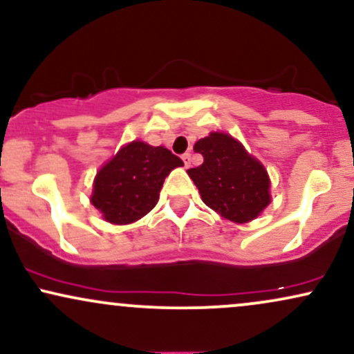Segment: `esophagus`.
Wrapping results in <instances>:
<instances>
[{
    "mask_svg": "<svg viewBox=\"0 0 354 354\" xmlns=\"http://www.w3.org/2000/svg\"><path fill=\"white\" fill-rule=\"evenodd\" d=\"M181 160H183V163H185V166L186 168H189V165H191V154L189 153H185L181 156Z\"/></svg>",
    "mask_w": 354,
    "mask_h": 354,
    "instance_id": "obj_1",
    "label": "esophagus"
}]
</instances>
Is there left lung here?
<instances>
[{
  "label": "left lung",
  "mask_w": 354,
  "mask_h": 354,
  "mask_svg": "<svg viewBox=\"0 0 354 354\" xmlns=\"http://www.w3.org/2000/svg\"><path fill=\"white\" fill-rule=\"evenodd\" d=\"M203 165L188 169L203 201L223 218L251 221L270 205V178L265 166L225 133H211L194 145Z\"/></svg>",
  "instance_id": "8db88e82"
}]
</instances>
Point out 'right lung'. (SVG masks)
I'll use <instances>...</instances> for the list:
<instances>
[{
  "label": "right lung",
  "mask_w": 354,
  "mask_h": 354,
  "mask_svg": "<svg viewBox=\"0 0 354 354\" xmlns=\"http://www.w3.org/2000/svg\"><path fill=\"white\" fill-rule=\"evenodd\" d=\"M178 166L183 161L163 146L133 141L96 174L91 203L109 223L136 221L154 208L165 178Z\"/></svg>",
  "instance_id": "add662e5"
}]
</instances>
